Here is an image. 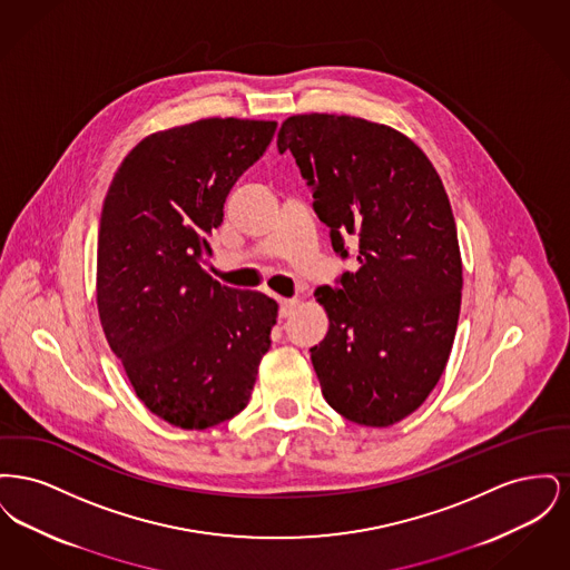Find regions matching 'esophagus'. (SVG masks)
<instances>
[{"instance_id": "34e87169", "label": "esophagus", "mask_w": 570, "mask_h": 570, "mask_svg": "<svg viewBox=\"0 0 570 570\" xmlns=\"http://www.w3.org/2000/svg\"><path fill=\"white\" fill-rule=\"evenodd\" d=\"M297 307V298H279V316L288 318Z\"/></svg>"}]
</instances>
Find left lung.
I'll return each instance as SVG.
<instances>
[{
    "label": "left lung",
    "mask_w": 570,
    "mask_h": 570,
    "mask_svg": "<svg viewBox=\"0 0 570 570\" xmlns=\"http://www.w3.org/2000/svg\"><path fill=\"white\" fill-rule=\"evenodd\" d=\"M277 151L293 154L333 252L356 254V272L314 293L328 316L309 348L326 404L389 428L428 400L453 348L463 279L449 196L410 138L358 117H288Z\"/></svg>",
    "instance_id": "obj_1"
}]
</instances>
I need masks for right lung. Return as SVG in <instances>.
<instances>
[{"instance_id": "right-lung-1", "label": "right lung", "mask_w": 570, "mask_h": 570, "mask_svg": "<svg viewBox=\"0 0 570 570\" xmlns=\"http://www.w3.org/2000/svg\"><path fill=\"white\" fill-rule=\"evenodd\" d=\"M277 124L200 119L147 136L110 181L98 230V312L138 400L207 430L239 414L272 346L277 303L222 286L200 263L235 181Z\"/></svg>"}]
</instances>
